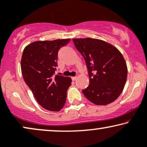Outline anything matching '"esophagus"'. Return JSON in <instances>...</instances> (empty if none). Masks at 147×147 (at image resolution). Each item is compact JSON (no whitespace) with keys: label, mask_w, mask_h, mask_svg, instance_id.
Masks as SVG:
<instances>
[{"label":"esophagus","mask_w":147,"mask_h":147,"mask_svg":"<svg viewBox=\"0 0 147 147\" xmlns=\"http://www.w3.org/2000/svg\"><path fill=\"white\" fill-rule=\"evenodd\" d=\"M71 79H72V81H75V80L77 79V77H72Z\"/></svg>","instance_id":"1"}]
</instances>
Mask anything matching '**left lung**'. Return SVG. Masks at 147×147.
<instances>
[{"label":"left lung","instance_id":"left-lung-1","mask_svg":"<svg viewBox=\"0 0 147 147\" xmlns=\"http://www.w3.org/2000/svg\"><path fill=\"white\" fill-rule=\"evenodd\" d=\"M76 49L83 55L90 77V85L82 90L87 99L96 105H109L124 88L127 65L121 52L104 40L74 38Z\"/></svg>","mask_w":147,"mask_h":147}]
</instances>
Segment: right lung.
Returning a JSON list of instances; mask_svg holds the SVG:
<instances>
[{
    "label": "right lung",
    "mask_w": 147,
    "mask_h": 147,
    "mask_svg": "<svg viewBox=\"0 0 147 147\" xmlns=\"http://www.w3.org/2000/svg\"><path fill=\"white\" fill-rule=\"evenodd\" d=\"M70 39L32 42L24 48L21 60L22 75L37 102L50 111H60L65 105L70 77L56 75L57 54Z\"/></svg>",
    "instance_id": "right-lung-1"
}]
</instances>
